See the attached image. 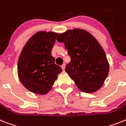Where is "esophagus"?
<instances>
[{
	"label": "esophagus",
	"mask_w": 126,
	"mask_h": 126,
	"mask_svg": "<svg viewBox=\"0 0 126 126\" xmlns=\"http://www.w3.org/2000/svg\"><path fill=\"white\" fill-rule=\"evenodd\" d=\"M62 68L63 70H64V69H65V64H63L62 65Z\"/></svg>",
	"instance_id": "34e87169"
}]
</instances>
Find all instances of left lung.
I'll return each instance as SVG.
<instances>
[{"mask_svg": "<svg viewBox=\"0 0 126 126\" xmlns=\"http://www.w3.org/2000/svg\"><path fill=\"white\" fill-rule=\"evenodd\" d=\"M63 42L71 61L65 72L77 87L87 93L101 87L109 72V63L103 49L90 33L83 29L68 30L58 35Z\"/></svg>", "mask_w": 126, "mask_h": 126, "instance_id": "1", "label": "left lung"}]
</instances>
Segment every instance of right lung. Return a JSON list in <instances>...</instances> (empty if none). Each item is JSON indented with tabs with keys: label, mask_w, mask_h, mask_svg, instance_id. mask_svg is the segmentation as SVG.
Here are the masks:
<instances>
[{
	"label": "right lung",
	"mask_w": 126,
	"mask_h": 126,
	"mask_svg": "<svg viewBox=\"0 0 126 126\" xmlns=\"http://www.w3.org/2000/svg\"><path fill=\"white\" fill-rule=\"evenodd\" d=\"M58 35L52 32H38L30 37L21 52L17 75L21 84L32 93H47L62 72L51 54Z\"/></svg>",
	"instance_id": "obj_1"
}]
</instances>
